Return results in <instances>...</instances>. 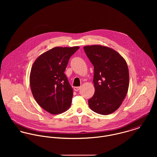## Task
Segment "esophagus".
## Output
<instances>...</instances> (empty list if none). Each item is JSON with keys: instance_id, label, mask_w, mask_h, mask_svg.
<instances>
[{"instance_id": "obj_1", "label": "esophagus", "mask_w": 157, "mask_h": 157, "mask_svg": "<svg viewBox=\"0 0 157 157\" xmlns=\"http://www.w3.org/2000/svg\"><path fill=\"white\" fill-rule=\"evenodd\" d=\"M80 89V86H77V87H74V90H75V91H78Z\"/></svg>"}]
</instances>
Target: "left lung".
Instances as JSON below:
<instances>
[{
  "label": "left lung",
  "mask_w": 157,
  "mask_h": 157,
  "mask_svg": "<svg viewBox=\"0 0 157 157\" xmlns=\"http://www.w3.org/2000/svg\"><path fill=\"white\" fill-rule=\"evenodd\" d=\"M94 66L95 92L88 100L90 109L101 115H108L120 108L126 97L129 74L124 59L111 48L100 45L83 47Z\"/></svg>",
  "instance_id": "8db88e82"
}]
</instances>
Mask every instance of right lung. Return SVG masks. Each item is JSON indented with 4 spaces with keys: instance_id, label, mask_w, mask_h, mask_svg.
I'll list each match as a JSON object with an SVG mask.
<instances>
[{
    "instance_id": "add662e5",
    "label": "right lung",
    "mask_w": 157,
    "mask_h": 157,
    "mask_svg": "<svg viewBox=\"0 0 157 157\" xmlns=\"http://www.w3.org/2000/svg\"><path fill=\"white\" fill-rule=\"evenodd\" d=\"M79 48L55 47L39 56L32 66L29 82L33 97L51 114L65 112L71 105L73 90L64 72Z\"/></svg>"
}]
</instances>
